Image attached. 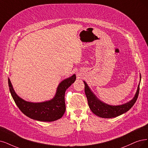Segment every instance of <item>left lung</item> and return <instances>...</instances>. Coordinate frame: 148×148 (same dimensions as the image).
<instances>
[{"label": "left lung", "instance_id": "left-lung-1", "mask_svg": "<svg viewBox=\"0 0 148 148\" xmlns=\"http://www.w3.org/2000/svg\"><path fill=\"white\" fill-rule=\"evenodd\" d=\"M141 82V75L140 74V82L138 85L137 90L132 100L118 106L109 105L102 102L98 98L94 92L91 91L89 86L85 81V92L88 100V103L91 112L97 116L103 118H112L118 116L129 111L134 105L138 98L140 90V84Z\"/></svg>", "mask_w": 148, "mask_h": 148}]
</instances>
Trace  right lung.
<instances>
[{
	"instance_id": "obj_1",
	"label": "right lung",
	"mask_w": 148,
	"mask_h": 148,
	"mask_svg": "<svg viewBox=\"0 0 148 148\" xmlns=\"http://www.w3.org/2000/svg\"><path fill=\"white\" fill-rule=\"evenodd\" d=\"M76 79L75 74L65 79L59 84L56 93L51 100L32 102L25 101L15 92L8 78V86L11 95L19 110L29 118L43 122H51L61 118L66 110L64 94L66 90Z\"/></svg>"
}]
</instances>
